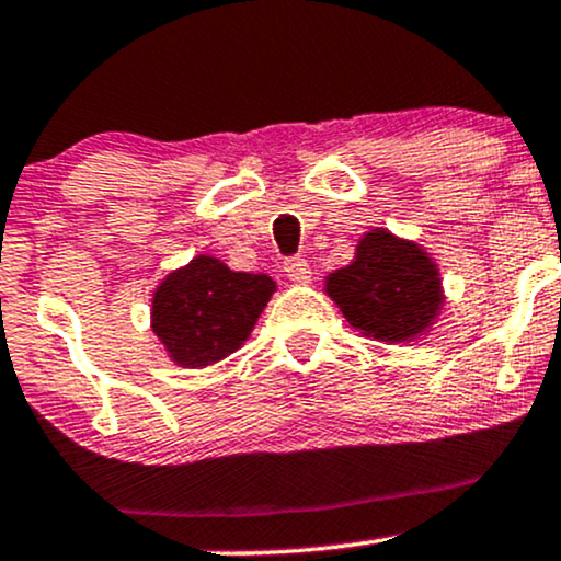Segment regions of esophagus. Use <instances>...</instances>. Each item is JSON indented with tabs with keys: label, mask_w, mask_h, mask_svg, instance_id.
Masks as SVG:
<instances>
[{
	"label": "esophagus",
	"mask_w": 561,
	"mask_h": 561,
	"mask_svg": "<svg viewBox=\"0 0 561 561\" xmlns=\"http://www.w3.org/2000/svg\"><path fill=\"white\" fill-rule=\"evenodd\" d=\"M283 273H286V278L291 283H307L312 278L310 264H307V259H302V256L286 259V264H283Z\"/></svg>",
	"instance_id": "esophagus-1"
}]
</instances>
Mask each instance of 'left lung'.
Returning a JSON list of instances; mask_svg holds the SVG:
<instances>
[{
    "instance_id": "8db88e82",
    "label": "left lung",
    "mask_w": 561,
    "mask_h": 561,
    "mask_svg": "<svg viewBox=\"0 0 561 561\" xmlns=\"http://www.w3.org/2000/svg\"><path fill=\"white\" fill-rule=\"evenodd\" d=\"M323 294L358 334L388 345L431 334L447 302L431 251L385 227H371L355 243L351 264L323 278Z\"/></svg>"
}]
</instances>
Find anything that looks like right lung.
I'll return each mask as SVG.
<instances>
[{
  "instance_id": "right-lung-1",
  "label": "right lung",
  "mask_w": 561,
  "mask_h": 561,
  "mask_svg": "<svg viewBox=\"0 0 561 561\" xmlns=\"http://www.w3.org/2000/svg\"><path fill=\"white\" fill-rule=\"evenodd\" d=\"M275 291L270 275L238 273L214 254H197L154 286L149 329L171 364L206 369L245 345Z\"/></svg>"
}]
</instances>
